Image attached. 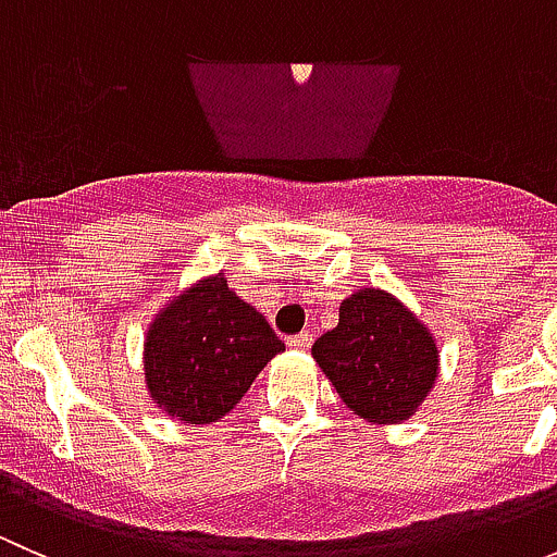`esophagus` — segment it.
Listing matches in <instances>:
<instances>
[{"instance_id": "34e87169", "label": "esophagus", "mask_w": 557, "mask_h": 557, "mask_svg": "<svg viewBox=\"0 0 557 557\" xmlns=\"http://www.w3.org/2000/svg\"><path fill=\"white\" fill-rule=\"evenodd\" d=\"M285 345H288L290 350H310L312 334H310V331H301V334L288 336V339H285Z\"/></svg>"}]
</instances>
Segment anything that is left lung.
<instances>
[{"label": "left lung", "instance_id": "8db88e82", "mask_svg": "<svg viewBox=\"0 0 557 557\" xmlns=\"http://www.w3.org/2000/svg\"><path fill=\"white\" fill-rule=\"evenodd\" d=\"M312 358L342 401L369 423H401L431 391L440 369L434 336L385 290L342 301L339 325L312 345Z\"/></svg>", "mask_w": 557, "mask_h": 557}]
</instances>
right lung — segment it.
<instances>
[{"mask_svg": "<svg viewBox=\"0 0 557 557\" xmlns=\"http://www.w3.org/2000/svg\"><path fill=\"white\" fill-rule=\"evenodd\" d=\"M285 345L215 274L180 294L150 325L145 377L153 401L185 423H215Z\"/></svg>", "mask_w": 557, "mask_h": 557, "instance_id": "1", "label": "right lung"}]
</instances>
